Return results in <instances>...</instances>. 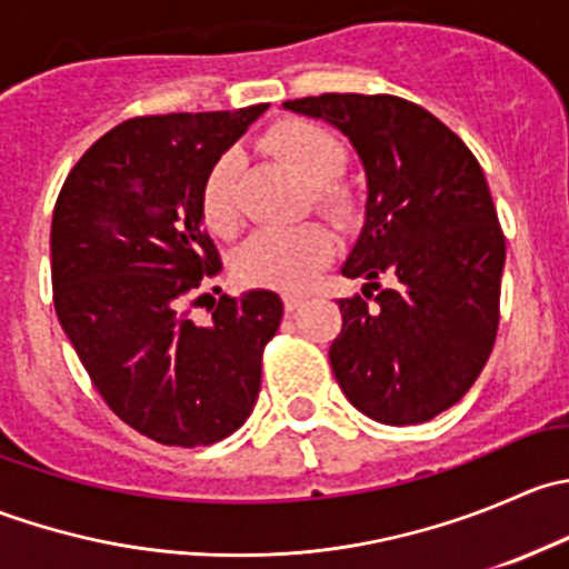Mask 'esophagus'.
<instances>
[{"instance_id": "obj_1", "label": "esophagus", "mask_w": 569, "mask_h": 569, "mask_svg": "<svg viewBox=\"0 0 569 569\" xmlns=\"http://www.w3.org/2000/svg\"><path fill=\"white\" fill-rule=\"evenodd\" d=\"M302 306H306V297H302V295H283L286 313H295L297 308H302Z\"/></svg>"}]
</instances>
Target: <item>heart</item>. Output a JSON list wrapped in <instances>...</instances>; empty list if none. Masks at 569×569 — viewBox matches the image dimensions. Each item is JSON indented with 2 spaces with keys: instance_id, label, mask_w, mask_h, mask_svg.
Returning a JSON list of instances; mask_svg holds the SVG:
<instances>
[{
  "instance_id": "heart-1",
  "label": "heart",
  "mask_w": 569,
  "mask_h": 569,
  "mask_svg": "<svg viewBox=\"0 0 569 569\" xmlns=\"http://www.w3.org/2000/svg\"><path fill=\"white\" fill-rule=\"evenodd\" d=\"M267 148L289 162L308 183L321 214L347 222L355 214V192L341 181L347 148L327 126L306 118H286L267 131ZM200 214L209 231L228 237L239 222L237 157L214 159L200 187ZM332 237L317 222L297 228H261L233 252V274L248 286L302 289L330 261Z\"/></svg>"
}]
</instances>
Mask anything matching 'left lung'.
Listing matches in <instances>:
<instances>
[{
    "instance_id": "left-lung-1",
    "label": "left lung",
    "mask_w": 569,
    "mask_h": 569,
    "mask_svg": "<svg viewBox=\"0 0 569 569\" xmlns=\"http://www.w3.org/2000/svg\"><path fill=\"white\" fill-rule=\"evenodd\" d=\"M283 107L341 129L369 178L363 233L341 267L369 283L338 300L332 375L375 421H429L473 386L501 319L507 239L481 164L399 96L321 93Z\"/></svg>"
}]
</instances>
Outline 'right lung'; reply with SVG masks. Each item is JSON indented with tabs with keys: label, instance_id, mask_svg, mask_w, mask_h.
<instances>
[{
	"label": "right lung",
	"instance_id": "right-lung-1",
	"mask_svg": "<svg viewBox=\"0 0 569 569\" xmlns=\"http://www.w3.org/2000/svg\"><path fill=\"white\" fill-rule=\"evenodd\" d=\"M267 104L131 118L82 153L51 217V289L68 341L109 410L162 446H211L256 407L274 291L189 308L222 269L200 187Z\"/></svg>",
	"mask_w": 569,
	"mask_h": 569
}]
</instances>
